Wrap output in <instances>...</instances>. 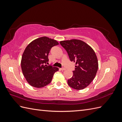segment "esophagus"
Masks as SVG:
<instances>
[{
    "label": "esophagus",
    "instance_id": "1",
    "mask_svg": "<svg viewBox=\"0 0 122 122\" xmlns=\"http://www.w3.org/2000/svg\"><path fill=\"white\" fill-rule=\"evenodd\" d=\"M66 69L65 68H61V70H62V71H64V70H65Z\"/></svg>",
    "mask_w": 122,
    "mask_h": 122
}]
</instances>
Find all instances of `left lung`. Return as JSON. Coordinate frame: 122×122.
<instances>
[{
	"mask_svg": "<svg viewBox=\"0 0 122 122\" xmlns=\"http://www.w3.org/2000/svg\"><path fill=\"white\" fill-rule=\"evenodd\" d=\"M60 44L67 52L70 61L76 62L73 75L68 80V84L75 90H82L96 75L98 69L96 55L89 45L81 40L64 41Z\"/></svg>",
	"mask_w": 122,
	"mask_h": 122,
	"instance_id": "8db88e82",
	"label": "left lung"
}]
</instances>
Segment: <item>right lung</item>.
<instances>
[{
	"mask_svg": "<svg viewBox=\"0 0 122 122\" xmlns=\"http://www.w3.org/2000/svg\"><path fill=\"white\" fill-rule=\"evenodd\" d=\"M58 45L53 39L43 36L33 41L26 48L22 56L21 65L28 83L37 88L49 84L58 68L46 65L51 48Z\"/></svg>",
	"mask_w": 122,
	"mask_h": 122,
	"instance_id": "add662e5",
	"label": "right lung"
}]
</instances>
